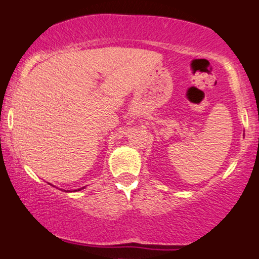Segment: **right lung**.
Listing matches in <instances>:
<instances>
[{"instance_id":"right-lung-1","label":"right lung","mask_w":259,"mask_h":259,"mask_svg":"<svg viewBox=\"0 0 259 259\" xmlns=\"http://www.w3.org/2000/svg\"><path fill=\"white\" fill-rule=\"evenodd\" d=\"M79 190H81V189H79Z\"/></svg>"}]
</instances>
